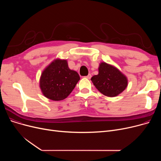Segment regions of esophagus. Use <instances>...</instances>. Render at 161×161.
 I'll list each match as a JSON object with an SVG mask.
<instances>
[{
	"label": "esophagus",
	"mask_w": 161,
	"mask_h": 161,
	"mask_svg": "<svg viewBox=\"0 0 161 161\" xmlns=\"http://www.w3.org/2000/svg\"><path fill=\"white\" fill-rule=\"evenodd\" d=\"M86 78H87V79H91V75L89 74H88L87 76H86Z\"/></svg>",
	"instance_id": "esophagus-1"
}]
</instances>
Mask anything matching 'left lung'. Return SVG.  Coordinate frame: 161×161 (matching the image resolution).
<instances>
[{
    "instance_id": "left-lung-1",
    "label": "left lung",
    "mask_w": 161,
    "mask_h": 161,
    "mask_svg": "<svg viewBox=\"0 0 161 161\" xmlns=\"http://www.w3.org/2000/svg\"><path fill=\"white\" fill-rule=\"evenodd\" d=\"M91 80L96 88L103 95L114 97L122 92L127 86V79L116 68L102 63L98 68V74Z\"/></svg>"
}]
</instances>
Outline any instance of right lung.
Segmentation results:
<instances>
[{
  "label": "right lung",
  "mask_w": 161,
  "mask_h": 161,
  "mask_svg": "<svg viewBox=\"0 0 161 161\" xmlns=\"http://www.w3.org/2000/svg\"><path fill=\"white\" fill-rule=\"evenodd\" d=\"M80 78L69 69L66 60L57 59L41 75L40 87L44 95L52 100H62L73 91Z\"/></svg>",
  "instance_id": "right-lung-1"
}]
</instances>
